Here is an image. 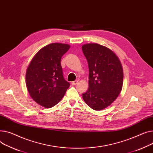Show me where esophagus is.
<instances>
[{
  "label": "esophagus",
  "mask_w": 153,
  "mask_h": 153,
  "mask_svg": "<svg viewBox=\"0 0 153 153\" xmlns=\"http://www.w3.org/2000/svg\"><path fill=\"white\" fill-rule=\"evenodd\" d=\"M77 83H78V80H75V81H73V82H71V84H72L73 85H76Z\"/></svg>",
  "instance_id": "1"
}]
</instances>
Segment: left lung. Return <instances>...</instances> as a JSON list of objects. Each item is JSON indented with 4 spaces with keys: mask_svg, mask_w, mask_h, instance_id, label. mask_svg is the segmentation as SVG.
Listing matches in <instances>:
<instances>
[{
    "mask_svg": "<svg viewBox=\"0 0 153 153\" xmlns=\"http://www.w3.org/2000/svg\"><path fill=\"white\" fill-rule=\"evenodd\" d=\"M87 60L88 89L82 94L85 103L91 109L100 111L109 106L120 94L124 73L117 55L109 48L98 44L82 46Z\"/></svg>",
    "mask_w": 153,
    "mask_h": 153,
    "instance_id": "left-lung-1",
    "label": "left lung"
}]
</instances>
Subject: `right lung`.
<instances>
[{
	"label": "right lung",
	"mask_w": 153,
	"mask_h": 153,
	"mask_svg": "<svg viewBox=\"0 0 153 153\" xmlns=\"http://www.w3.org/2000/svg\"><path fill=\"white\" fill-rule=\"evenodd\" d=\"M70 45L53 43L42 48L27 68L26 84L28 92L37 103L50 108L59 102L70 84L63 77L61 59Z\"/></svg>",
	"instance_id": "right-lung-1"
}]
</instances>
